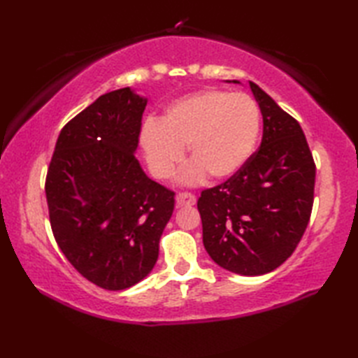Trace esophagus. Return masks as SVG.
<instances>
[{"label": "esophagus", "mask_w": 358, "mask_h": 358, "mask_svg": "<svg viewBox=\"0 0 358 358\" xmlns=\"http://www.w3.org/2000/svg\"><path fill=\"white\" fill-rule=\"evenodd\" d=\"M175 201H177L178 206H194L196 199L194 194H187V192H181L177 196H175Z\"/></svg>", "instance_id": "esophagus-1"}]
</instances>
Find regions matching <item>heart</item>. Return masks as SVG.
I'll return each mask as SVG.
<instances>
[{
  "instance_id": "heart-1",
  "label": "heart",
  "mask_w": 358,
  "mask_h": 358,
  "mask_svg": "<svg viewBox=\"0 0 358 358\" xmlns=\"http://www.w3.org/2000/svg\"><path fill=\"white\" fill-rule=\"evenodd\" d=\"M260 126V109L249 95L206 89L171 103L159 123L146 121L140 146L150 173L159 180L172 177L187 146L195 162L181 175L183 183H199L208 172L226 180L252 157Z\"/></svg>"
}]
</instances>
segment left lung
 Instances as JSON below:
<instances>
[{
	"label": "left lung",
	"mask_w": 358,
	"mask_h": 358,
	"mask_svg": "<svg viewBox=\"0 0 358 358\" xmlns=\"http://www.w3.org/2000/svg\"><path fill=\"white\" fill-rule=\"evenodd\" d=\"M234 83H238L234 80ZM263 138L245 167L199 199L203 245L218 266L263 275L292 255L309 223L315 163L299 121L249 81Z\"/></svg>",
	"instance_id": "left-lung-1"
}]
</instances>
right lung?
Instances as JSON below:
<instances>
[{"label": "right lung", "instance_id": "obj_1", "mask_svg": "<svg viewBox=\"0 0 358 358\" xmlns=\"http://www.w3.org/2000/svg\"><path fill=\"white\" fill-rule=\"evenodd\" d=\"M146 104L131 87L96 98L59 132L45 177L59 249L83 277L108 291L149 275L173 212L175 194L135 158Z\"/></svg>", "mask_w": 358, "mask_h": 358}]
</instances>
